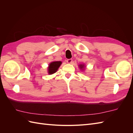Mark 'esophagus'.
<instances>
[{"label": "esophagus", "instance_id": "1", "mask_svg": "<svg viewBox=\"0 0 133 133\" xmlns=\"http://www.w3.org/2000/svg\"><path fill=\"white\" fill-rule=\"evenodd\" d=\"M66 62H67L68 63H69V64H72V63H73V59H68V60H66Z\"/></svg>", "mask_w": 133, "mask_h": 133}]
</instances>
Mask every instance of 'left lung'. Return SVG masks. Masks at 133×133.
I'll return each instance as SVG.
<instances>
[{"mask_svg":"<svg viewBox=\"0 0 133 133\" xmlns=\"http://www.w3.org/2000/svg\"><path fill=\"white\" fill-rule=\"evenodd\" d=\"M79 68H80L81 69H84V64H80V65H79Z\"/></svg>","mask_w":133,"mask_h":133,"instance_id":"left-lung-1","label":"left lung"}]
</instances>
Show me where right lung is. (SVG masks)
Listing matches in <instances>:
<instances>
[{"mask_svg": "<svg viewBox=\"0 0 133 133\" xmlns=\"http://www.w3.org/2000/svg\"><path fill=\"white\" fill-rule=\"evenodd\" d=\"M62 62L60 61H56L53 62L49 64V67L48 68V73L49 74H53L57 72L59 66L61 65Z\"/></svg>", "mask_w": 133, "mask_h": 133, "instance_id": "obj_1", "label": "right lung"}]
</instances>
